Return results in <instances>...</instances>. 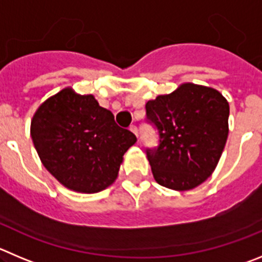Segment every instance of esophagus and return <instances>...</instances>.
Segmentation results:
<instances>
[{"mask_svg":"<svg viewBox=\"0 0 262 262\" xmlns=\"http://www.w3.org/2000/svg\"><path fill=\"white\" fill-rule=\"evenodd\" d=\"M129 129H130V132H133V133L136 134L137 138H138V128H137L136 125H130V128H129Z\"/></svg>","mask_w":262,"mask_h":262,"instance_id":"obj_1","label":"esophagus"}]
</instances>
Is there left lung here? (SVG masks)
<instances>
[{
	"label": "left lung",
	"instance_id": "left-lung-1",
	"mask_svg": "<svg viewBox=\"0 0 262 262\" xmlns=\"http://www.w3.org/2000/svg\"><path fill=\"white\" fill-rule=\"evenodd\" d=\"M229 112L221 93L191 82L148 101L146 116L158 129L159 145L146 154L156 182L177 191L204 182L224 151Z\"/></svg>",
	"mask_w": 262,
	"mask_h": 262
}]
</instances>
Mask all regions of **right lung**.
I'll use <instances>...</instances> for the list:
<instances>
[{
	"instance_id": "add662e5",
	"label": "right lung",
	"mask_w": 262,
	"mask_h": 262,
	"mask_svg": "<svg viewBox=\"0 0 262 262\" xmlns=\"http://www.w3.org/2000/svg\"><path fill=\"white\" fill-rule=\"evenodd\" d=\"M31 137L43 167L63 186L85 194L115 182L124 154L137 141L92 94H76L71 88L38 107Z\"/></svg>"
}]
</instances>
